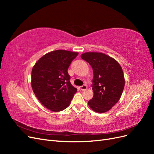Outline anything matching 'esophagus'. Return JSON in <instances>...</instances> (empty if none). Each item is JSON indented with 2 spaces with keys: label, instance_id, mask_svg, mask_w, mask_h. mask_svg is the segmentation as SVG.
<instances>
[{
  "label": "esophagus",
  "instance_id": "34e87169",
  "mask_svg": "<svg viewBox=\"0 0 154 154\" xmlns=\"http://www.w3.org/2000/svg\"><path fill=\"white\" fill-rule=\"evenodd\" d=\"M87 88V85H82V86H81V87H80V90H82V91H85V90H86Z\"/></svg>",
  "mask_w": 154,
  "mask_h": 154
}]
</instances>
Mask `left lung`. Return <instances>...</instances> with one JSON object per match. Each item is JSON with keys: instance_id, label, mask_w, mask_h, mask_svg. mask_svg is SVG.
Listing matches in <instances>:
<instances>
[{"instance_id": "left-lung-1", "label": "left lung", "mask_w": 154, "mask_h": 154, "mask_svg": "<svg viewBox=\"0 0 154 154\" xmlns=\"http://www.w3.org/2000/svg\"><path fill=\"white\" fill-rule=\"evenodd\" d=\"M81 58L91 65L94 74V96L88 105L96 112H106L122 96L125 87L123 69L114 58L102 53L87 52Z\"/></svg>"}]
</instances>
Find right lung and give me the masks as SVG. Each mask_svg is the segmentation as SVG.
Listing matches in <instances>:
<instances>
[{"label": "right lung", "mask_w": 154, "mask_h": 154, "mask_svg": "<svg viewBox=\"0 0 154 154\" xmlns=\"http://www.w3.org/2000/svg\"><path fill=\"white\" fill-rule=\"evenodd\" d=\"M78 52L56 50L48 53L34 65L31 87L36 97L45 108L62 111L69 106L77 88L70 82L67 69Z\"/></svg>", "instance_id": "right-lung-1"}]
</instances>
